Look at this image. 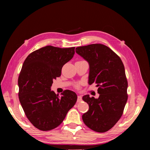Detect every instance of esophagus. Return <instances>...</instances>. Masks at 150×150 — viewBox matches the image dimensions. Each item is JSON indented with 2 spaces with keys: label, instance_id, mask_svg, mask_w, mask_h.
Wrapping results in <instances>:
<instances>
[{
  "label": "esophagus",
  "instance_id": "obj_1",
  "mask_svg": "<svg viewBox=\"0 0 150 150\" xmlns=\"http://www.w3.org/2000/svg\"><path fill=\"white\" fill-rule=\"evenodd\" d=\"M81 101H82V96H78V102H80Z\"/></svg>",
  "mask_w": 150,
  "mask_h": 150
}]
</instances>
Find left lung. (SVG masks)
<instances>
[{"mask_svg": "<svg viewBox=\"0 0 150 150\" xmlns=\"http://www.w3.org/2000/svg\"><path fill=\"white\" fill-rule=\"evenodd\" d=\"M76 52L89 64V84H97L98 99L85 95L89 110L83 115L84 124L92 130L104 133L118 121L128 100V81L120 57L106 46L93 44L78 47Z\"/></svg>", "mask_w": 150, "mask_h": 150, "instance_id": "1", "label": "left lung"}]
</instances>
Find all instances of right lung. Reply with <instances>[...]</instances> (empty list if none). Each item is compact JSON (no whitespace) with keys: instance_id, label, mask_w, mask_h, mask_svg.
<instances>
[{"instance_id":"1","label":"right lung","mask_w":150,"mask_h":150,"mask_svg":"<svg viewBox=\"0 0 150 150\" xmlns=\"http://www.w3.org/2000/svg\"><path fill=\"white\" fill-rule=\"evenodd\" d=\"M74 49L47 46L30 53L22 65L18 78L19 101L27 117L40 130L56 128L76 103L78 96L72 91H64L59 97L51 90Z\"/></svg>"}]
</instances>
